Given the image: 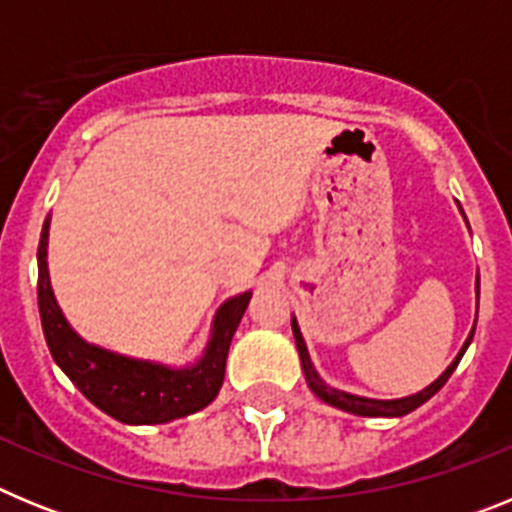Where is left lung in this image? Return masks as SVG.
I'll use <instances>...</instances> for the list:
<instances>
[{
    "mask_svg": "<svg viewBox=\"0 0 512 512\" xmlns=\"http://www.w3.org/2000/svg\"><path fill=\"white\" fill-rule=\"evenodd\" d=\"M464 215V212H461ZM467 220V217H464ZM474 292H477V307H479V271H477V284H474ZM292 333H295V343H297V351H300V361H302V372H305V379H307V387H310L315 395L320 397L323 402H328V405H333V408L338 410H346V413H354V415H361V418H402V415L413 413L415 408H420L423 402L431 400L433 395H436L438 390H441L443 384L449 382V377L454 374V369L459 366L461 356H464V351L469 348V343H472V336H474V328L469 330L467 341H464V346L459 348V354H456V359L451 361L446 369H443V374L438 379H433L428 387H423L420 392H415V395H408V397H397V400H377V397H364V395H351V392H343L338 390V387H330V384H325V379L320 377L318 369L312 366V359H310V351H307V343L305 338H302V330L300 325H297V318L292 315Z\"/></svg>",
    "mask_w": 512,
    "mask_h": 512,
    "instance_id": "left-lung-1",
    "label": "left lung"
}]
</instances>
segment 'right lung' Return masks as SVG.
Wrapping results in <instances>:
<instances>
[{
	"label": "right lung",
	"mask_w": 512,
	"mask_h": 512,
	"mask_svg": "<svg viewBox=\"0 0 512 512\" xmlns=\"http://www.w3.org/2000/svg\"><path fill=\"white\" fill-rule=\"evenodd\" d=\"M48 230L51 217H45L38 243L40 323L53 361L76 384V390L102 413L125 425L171 423L207 408L223 387L228 348L251 300V289L228 297L217 307L210 338L197 361L171 366L161 361L133 359L84 341L71 328L51 287Z\"/></svg>",
	"instance_id": "add662e5"
}]
</instances>
